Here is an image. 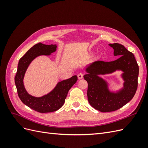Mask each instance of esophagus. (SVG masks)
I'll list each match as a JSON object with an SVG mask.
<instances>
[{"mask_svg":"<svg viewBox=\"0 0 148 148\" xmlns=\"http://www.w3.org/2000/svg\"><path fill=\"white\" fill-rule=\"evenodd\" d=\"M83 78V74L82 73H79L78 75V79H81Z\"/></svg>","mask_w":148,"mask_h":148,"instance_id":"esophagus-1","label":"esophagus"}]
</instances>
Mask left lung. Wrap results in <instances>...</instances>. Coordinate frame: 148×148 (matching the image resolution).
I'll use <instances>...</instances> for the list:
<instances>
[{
    "mask_svg": "<svg viewBox=\"0 0 148 148\" xmlns=\"http://www.w3.org/2000/svg\"><path fill=\"white\" fill-rule=\"evenodd\" d=\"M114 49V56L119 59L112 62L95 61L86 69L84 78L88 82L87 96L89 103L102 112L119 109L135 96L138 88L139 66L133 53L118 43L109 44ZM117 70L123 71L121 75L124 86L116 92H110L108 85L99 75L110 74Z\"/></svg>",
    "mask_w": 148,
    "mask_h": 148,
    "instance_id": "8db88e82",
    "label": "left lung"
}]
</instances>
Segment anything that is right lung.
Segmentation results:
<instances>
[{
  "instance_id": "right-lung-1",
  "label": "right lung",
  "mask_w": 148,
  "mask_h": 148,
  "mask_svg": "<svg viewBox=\"0 0 148 148\" xmlns=\"http://www.w3.org/2000/svg\"><path fill=\"white\" fill-rule=\"evenodd\" d=\"M57 49L56 44L46 45L41 42L35 44L28 50L19 60L15 83L18 95L24 104L33 110L40 113L52 112L64 105L70 89L77 82L78 77H72L58 83L56 87L46 95L41 97H34L26 91L23 84V79L28 66L36 57L40 56H50Z\"/></svg>"
}]
</instances>
